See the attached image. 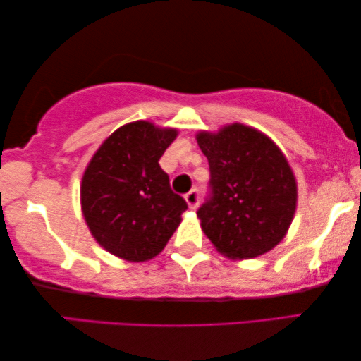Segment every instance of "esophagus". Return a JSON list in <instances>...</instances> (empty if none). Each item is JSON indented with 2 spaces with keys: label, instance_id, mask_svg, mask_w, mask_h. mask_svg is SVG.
<instances>
[{
  "label": "esophagus",
  "instance_id": "obj_1",
  "mask_svg": "<svg viewBox=\"0 0 361 361\" xmlns=\"http://www.w3.org/2000/svg\"><path fill=\"white\" fill-rule=\"evenodd\" d=\"M185 202L188 204V208L190 209H195L198 207V202H200V192L197 190V188H193V190H190L185 195Z\"/></svg>",
  "mask_w": 361,
  "mask_h": 361
}]
</instances>
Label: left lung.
<instances>
[{"label":"left lung","instance_id":"8db88e82","mask_svg":"<svg viewBox=\"0 0 361 361\" xmlns=\"http://www.w3.org/2000/svg\"><path fill=\"white\" fill-rule=\"evenodd\" d=\"M209 164L208 197L198 208L202 229L226 257L248 259L274 248L292 223L297 184L281 149L242 124L202 132Z\"/></svg>","mask_w":361,"mask_h":361}]
</instances>
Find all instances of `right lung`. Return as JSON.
I'll use <instances>...</instances> for the list:
<instances>
[{
    "label": "right lung",
    "mask_w": 361,
    "mask_h": 361,
    "mask_svg": "<svg viewBox=\"0 0 361 361\" xmlns=\"http://www.w3.org/2000/svg\"><path fill=\"white\" fill-rule=\"evenodd\" d=\"M177 135L145 121L113 132L82 179V212L88 229L109 253L127 262L157 257L180 224L187 202L173 192L159 166Z\"/></svg>",
    "instance_id": "1"
}]
</instances>
